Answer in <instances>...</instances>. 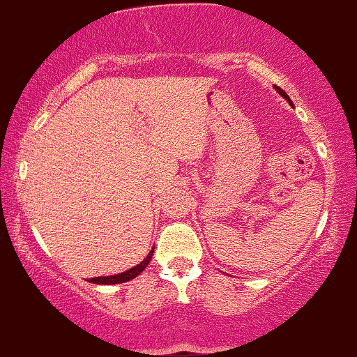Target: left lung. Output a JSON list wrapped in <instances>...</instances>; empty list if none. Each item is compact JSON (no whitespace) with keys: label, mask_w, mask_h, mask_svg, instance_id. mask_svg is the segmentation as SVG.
Instances as JSON below:
<instances>
[{"label":"left lung","mask_w":357,"mask_h":357,"mask_svg":"<svg viewBox=\"0 0 357 357\" xmlns=\"http://www.w3.org/2000/svg\"><path fill=\"white\" fill-rule=\"evenodd\" d=\"M274 88H275V90H278V91H279V93H280V95H282V96H284V98H286V100H287V102H289V103H292V102H291V98H289V96H287V93H286V91H284V90H282V88H279V86H274Z\"/></svg>","instance_id":"obj_1"}]
</instances>
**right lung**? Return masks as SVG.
Returning a JSON list of instances; mask_svg holds the SVG:
<instances>
[{
	"mask_svg": "<svg viewBox=\"0 0 357 357\" xmlns=\"http://www.w3.org/2000/svg\"><path fill=\"white\" fill-rule=\"evenodd\" d=\"M153 249L155 247H152V250H150L149 255L142 261L138 266L132 267V269L121 272V274H116V275H105V278H93L90 279L88 282H93V284H105V286H108V284H121V282H127V280H132L135 279L138 274H142L144 272V269L146 266H149V262L152 261V255H153Z\"/></svg>",
	"mask_w": 357,
	"mask_h": 357,
	"instance_id": "obj_1",
	"label": "right lung"
}]
</instances>
